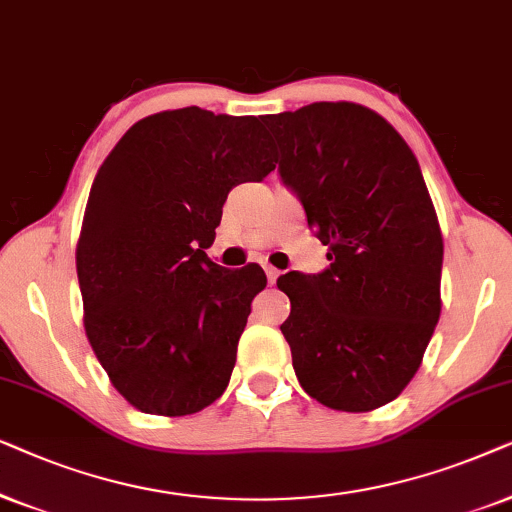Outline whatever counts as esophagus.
Wrapping results in <instances>:
<instances>
[{"label":"esophagus","instance_id":"1","mask_svg":"<svg viewBox=\"0 0 512 512\" xmlns=\"http://www.w3.org/2000/svg\"><path fill=\"white\" fill-rule=\"evenodd\" d=\"M264 271H267V278H269V283H276V278L281 276V271H278L276 267H271V264H264Z\"/></svg>","mask_w":512,"mask_h":512}]
</instances>
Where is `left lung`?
Returning <instances> with one entry per match:
<instances>
[{"instance_id": "8db88e82", "label": "left lung", "mask_w": 512, "mask_h": 512, "mask_svg": "<svg viewBox=\"0 0 512 512\" xmlns=\"http://www.w3.org/2000/svg\"><path fill=\"white\" fill-rule=\"evenodd\" d=\"M283 182L327 245L323 274L276 281L299 384L320 405L370 412L417 374L438 325L442 231L417 156L358 102L267 114Z\"/></svg>"}]
</instances>
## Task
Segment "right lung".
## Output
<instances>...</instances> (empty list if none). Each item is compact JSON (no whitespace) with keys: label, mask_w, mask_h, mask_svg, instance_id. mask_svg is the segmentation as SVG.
I'll list each match as a JSON object with an SVG mask.
<instances>
[{"label":"right lung","mask_w":512,"mask_h":512,"mask_svg":"<svg viewBox=\"0 0 512 512\" xmlns=\"http://www.w3.org/2000/svg\"><path fill=\"white\" fill-rule=\"evenodd\" d=\"M257 117L166 109L128 128L95 175L77 243L84 327L135 410L187 417L229 384L262 267L206 255L231 187L276 168Z\"/></svg>","instance_id":"obj_1"}]
</instances>
